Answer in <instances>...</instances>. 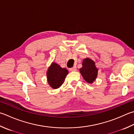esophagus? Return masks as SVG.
<instances>
[{"mask_svg": "<svg viewBox=\"0 0 134 134\" xmlns=\"http://www.w3.org/2000/svg\"><path fill=\"white\" fill-rule=\"evenodd\" d=\"M70 70L71 71H75L77 70V67H76L75 66L72 67H71V68H70Z\"/></svg>", "mask_w": 134, "mask_h": 134, "instance_id": "34e87169", "label": "esophagus"}]
</instances>
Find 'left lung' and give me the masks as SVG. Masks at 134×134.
Returning a JSON list of instances; mask_svg holds the SVG:
<instances>
[{
    "mask_svg": "<svg viewBox=\"0 0 134 134\" xmlns=\"http://www.w3.org/2000/svg\"><path fill=\"white\" fill-rule=\"evenodd\" d=\"M98 69L95 66L93 60L89 58L85 59L82 62V67L80 69L81 75L88 83H92L98 75Z\"/></svg>",
    "mask_w": 134,
    "mask_h": 134,
    "instance_id": "obj_1",
    "label": "left lung"
}]
</instances>
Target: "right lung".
<instances>
[{"label":"right lung","mask_w":134,"mask_h":134,"mask_svg":"<svg viewBox=\"0 0 134 134\" xmlns=\"http://www.w3.org/2000/svg\"><path fill=\"white\" fill-rule=\"evenodd\" d=\"M68 70L63 69L55 63H53L47 71V78L49 85L53 89H57L64 82L68 74Z\"/></svg>","instance_id":"1"}]
</instances>
